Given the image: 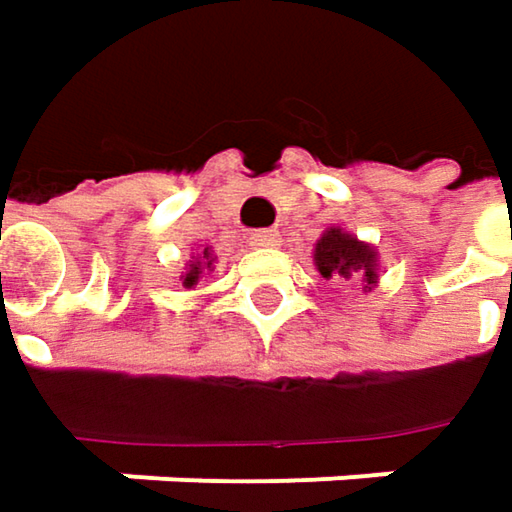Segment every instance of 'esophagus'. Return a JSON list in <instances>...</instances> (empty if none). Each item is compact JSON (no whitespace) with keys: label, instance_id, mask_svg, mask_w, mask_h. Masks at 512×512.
<instances>
[{"label":"esophagus","instance_id":"esophagus-1","mask_svg":"<svg viewBox=\"0 0 512 512\" xmlns=\"http://www.w3.org/2000/svg\"><path fill=\"white\" fill-rule=\"evenodd\" d=\"M276 244H279V233L276 230H256V233H250V247H256V250L276 247Z\"/></svg>","mask_w":512,"mask_h":512}]
</instances>
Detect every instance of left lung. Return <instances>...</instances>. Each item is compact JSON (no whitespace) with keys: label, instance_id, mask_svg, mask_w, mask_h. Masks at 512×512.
Masks as SVG:
<instances>
[{"label":"left lung","instance_id":"1","mask_svg":"<svg viewBox=\"0 0 512 512\" xmlns=\"http://www.w3.org/2000/svg\"><path fill=\"white\" fill-rule=\"evenodd\" d=\"M314 268L323 279L361 282L364 291L379 285V253L373 244L361 241L341 227H326L314 244Z\"/></svg>","mask_w":512,"mask_h":512}]
</instances>
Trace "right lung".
Here are the masks:
<instances>
[{
  "label": "right lung",
  "instance_id": "obj_1",
  "mask_svg": "<svg viewBox=\"0 0 512 512\" xmlns=\"http://www.w3.org/2000/svg\"><path fill=\"white\" fill-rule=\"evenodd\" d=\"M215 250L212 247H198V253L189 259V265H186V274L180 276L183 279V285L186 288H195L198 285V279H201L203 274H209L212 268H215Z\"/></svg>",
  "mask_w": 512,
  "mask_h": 512
}]
</instances>
